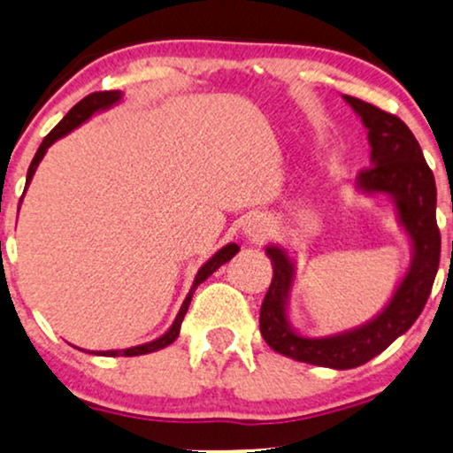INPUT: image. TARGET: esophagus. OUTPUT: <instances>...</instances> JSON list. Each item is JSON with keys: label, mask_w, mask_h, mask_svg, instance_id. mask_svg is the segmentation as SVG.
<instances>
[{"label": "esophagus", "mask_w": 453, "mask_h": 453, "mask_svg": "<svg viewBox=\"0 0 453 453\" xmlns=\"http://www.w3.org/2000/svg\"><path fill=\"white\" fill-rule=\"evenodd\" d=\"M243 233L250 241H262L265 239V234H270V222L268 219H264V216H251V219L245 222Z\"/></svg>", "instance_id": "obj_1"}]
</instances>
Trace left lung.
<instances>
[{
	"label": "left lung",
	"instance_id": "1",
	"mask_svg": "<svg viewBox=\"0 0 453 453\" xmlns=\"http://www.w3.org/2000/svg\"><path fill=\"white\" fill-rule=\"evenodd\" d=\"M361 117L371 146V166L352 181L358 194L383 196L394 203L395 219L411 243V265L394 295L375 318L330 336H305L288 318L296 265L280 245H265L274 278L259 311V332L272 350L293 361L330 369H355L380 355L411 327L423 311L439 268L441 237L435 208L437 188L417 138L395 115L361 98L342 96Z\"/></svg>",
	"mask_w": 453,
	"mask_h": 453
}]
</instances>
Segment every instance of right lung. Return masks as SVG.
Returning a JSON list of instances; mask_svg holds the SVG:
<instances>
[{
    "mask_svg": "<svg viewBox=\"0 0 453 453\" xmlns=\"http://www.w3.org/2000/svg\"><path fill=\"white\" fill-rule=\"evenodd\" d=\"M121 98H123V92H121V90H107V92H95V95H88L86 98H82V101H80L78 104H73V107L70 109V113H67V115L64 117V119H61V121L58 123V126H55V127L51 129V132H49V134L45 135V140L41 142L39 150H36L33 163H30V166H28V173H27V188H24V191L28 189V185H30V181H33V177H35L36 166H39L42 157H45L47 150L55 144V142L61 140V138H65L67 134L73 132V129L80 127V126H82V123L88 121L92 115L103 113V111H107V109H111V107H115V104H119ZM22 197H24V194H22ZM20 202H22V200H20ZM18 210H20V208H18ZM239 250H241V247H239L237 243H228V245L222 247V250L216 251L214 256L210 257L208 262L203 264L200 270H197V274H196V278H194V284H191L189 293H188V296H185V301H183L181 309H179L175 321H173V326L163 334V336L157 338V340H152V342H146V344H140V346H132V349H123V350H98V352L92 350L90 355H98V357H101V355H103V357H138V355H148V352H157V350H160V349H165V346H169V344L175 342L177 336H179V332H181V321H183V318H185V313H188L189 303H191V296H194L196 288L200 287V284H202L203 280H206L208 276H212L214 272L219 270L222 264H226L228 259L237 256Z\"/></svg>",
    "mask_w": 453,
    "mask_h": 453,
    "instance_id": "right-lung-1",
    "label": "right lung"
}]
</instances>
